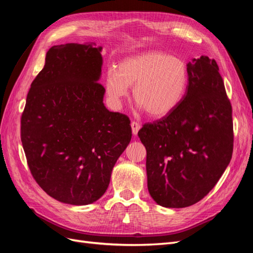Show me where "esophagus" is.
I'll use <instances>...</instances> for the list:
<instances>
[{
    "label": "esophagus",
    "instance_id": "34e87169",
    "mask_svg": "<svg viewBox=\"0 0 253 253\" xmlns=\"http://www.w3.org/2000/svg\"><path fill=\"white\" fill-rule=\"evenodd\" d=\"M131 126H132V132H133V134H134V135H137V133H138L139 128H140V125H139L137 121H132Z\"/></svg>",
    "mask_w": 253,
    "mask_h": 253
}]
</instances>
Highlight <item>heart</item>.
<instances>
[{
	"mask_svg": "<svg viewBox=\"0 0 253 253\" xmlns=\"http://www.w3.org/2000/svg\"><path fill=\"white\" fill-rule=\"evenodd\" d=\"M189 82L186 63L158 50L144 51L124 59L117 70L106 74V91L116 104L133 87L134 100L150 116L164 117L182 100Z\"/></svg>",
	"mask_w": 253,
	"mask_h": 253,
	"instance_id": "obj_1",
	"label": "heart"
}]
</instances>
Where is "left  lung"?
<instances>
[{"mask_svg": "<svg viewBox=\"0 0 253 253\" xmlns=\"http://www.w3.org/2000/svg\"><path fill=\"white\" fill-rule=\"evenodd\" d=\"M187 67L189 82L180 103L138 132L147 150L150 195L167 208L203 200L233 152L232 106L216 61L202 56Z\"/></svg>", "mask_w": 253, "mask_h": 253, "instance_id": "1", "label": "left lung"}]
</instances>
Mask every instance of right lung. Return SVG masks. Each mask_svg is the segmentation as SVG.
Instances as JSON below:
<instances>
[{
    "label": "right lung",
    "mask_w": 253,
    "mask_h": 253,
    "mask_svg": "<svg viewBox=\"0 0 253 253\" xmlns=\"http://www.w3.org/2000/svg\"><path fill=\"white\" fill-rule=\"evenodd\" d=\"M101 49L91 43L50 47L21 117L30 173L49 196L68 205H88L105 193L132 138L129 118L103 104Z\"/></svg>",
    "instance_id": "add662e5"
}]
</instances>
